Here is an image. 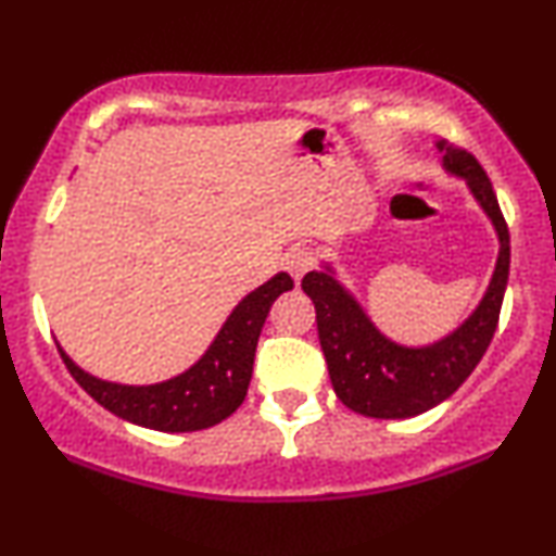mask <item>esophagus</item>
Here are the masks:
<instances>
[{
    "label": "esophagus",
    "mask_w": 556,
    "mask_h": 556,
    "mask_svg": "<svg viewBox=\"0 0 556 556\" xmlns=\"http://www.w3.org/2000/svg\"><path fill=\"white\" fill-rule=\"evenodd\" d=\"M285 269L300 279L307 269H313V253L307 249H290L285 253Z\"/></svg>",
    "instance_id": "34e87169"
}]
</instances>
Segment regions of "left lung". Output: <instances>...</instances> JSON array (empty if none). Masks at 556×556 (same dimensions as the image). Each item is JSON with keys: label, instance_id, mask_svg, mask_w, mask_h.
Returning <instances> with one entry per match:
<instances>
[{"label": "left lung", "instance_id": "obj_1", "mask_svg": "<svg viewBox=\"0 0 556 556\" xmlns=\"http://www.w3.org/2000/svg\"><path fill=\"white\" fill-rule=\"evenodd\" d=\"M438 150L443 152L440 163L445 173L466 180L500 243L490 285L464 324L438 342L399 344L372 324L359 300L339 282L329 261H320L318 271L303 277L305 295L316 305L318 339L333 393L352 412L372 419L417 417L458 391L484 357L503 307L510 271V232L490 178L469 152L445 142H438Z\"/></svg>", "mask_w": 556, "mask_h": 556}]
</instances>
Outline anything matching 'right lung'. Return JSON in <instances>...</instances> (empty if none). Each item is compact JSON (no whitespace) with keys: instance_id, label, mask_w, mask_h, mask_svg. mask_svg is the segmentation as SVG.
<instances>
[{"instance_id":"1","label":"right lung","mask_w":556,"mask_h":556,"mask_svg":"<svg viewBox=\"0 0 556 556\" xmlns=\"http://www.w3.org/2000/svg\"><path fill=\"white\" fill-rule=\"evenodd\" d=\"M292 290L290 274H274L232 307L217 337L189 370L150 386H126L90 376L62 352L72 378L111 414L157 432H197L219 425L243 404L249 393L258 333L282 292Z\"/></svg>"}]
</instances>
